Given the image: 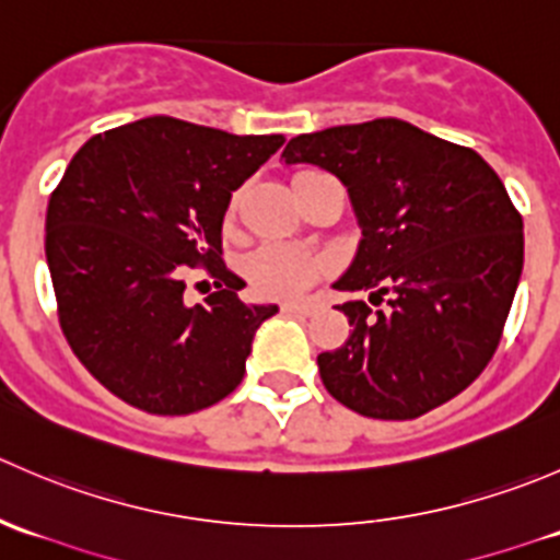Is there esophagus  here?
<instances>
[{
    "label": "esophagus",
    "instance_id": "1",
    "mask_svg": "<svg viewBox=\"0 0 560 560\" xmlns=\"http://www.w3.org/2000/svg\"><path fill=\"white\" fill-rule=\"evenodd\" d=\"M316 308H319V303H316V301H287V303H281V312H284V314L312 316Z\"/></svg>",
    "mask_w": 560,
    "mask_h": 560
}]
</instances>
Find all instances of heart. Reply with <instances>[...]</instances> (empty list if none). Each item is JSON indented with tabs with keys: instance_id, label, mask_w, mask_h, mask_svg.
Instances as JSON below:
<instances>
[{
	"instance_id": "1",
	"label": "heart",
	"mask_w": 560,
	"mask_h": 560,
	"mask_svg": "<svg viewBox=\"0 0 560 560\" xmlns=\"http://www.w3.org/2000/svg\"><path fill=\"white\" fill-rule=\"evenodd\" d=\"M235 208V200H233ZM322 259L312 248L268 241L246 254L244 273L248 284L268 298H290L312 287L322 276Z\"/></svg>"
}]
</instances>
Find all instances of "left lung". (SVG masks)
I'll use <instances>...</instances> for the list:
<instances>
[{
    "label": "left lung",
    "instance_id": "obj_1",
    "mask_svg": "<svg viewBox=\"0 0 560 560\" xmlns=\"http://www.w3.org/2000/svg\"><path fill=\"white\" fill-rule=\"evenodd\" d=\"M287 165L336 175L363 228L336 290L352 332L316 358L322 385L374 420H415L463 393L499 349L523 273V217L474 149L400 118L298 135Z\"/></svg>",
    "mask_w": 560,
    "mask_h": 560
}]
</instances>
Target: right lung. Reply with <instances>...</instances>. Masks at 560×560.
I'll return each mask as SVG.
<instances>
[{"instance_id":"1","label":"right lung","mask_w":560,"mask_h":560,"mask_svg":"<svg viewBox=\"0 0 560 560\" xmlns=\"http://www.w3.org/2000/svg\"><path fill=\"white\" fill-rule=\"evenodd\" d=\"M284 135H230L151 116L94 135L45 213V259L59 325L89 374L124 404L175 417L228 398L257 327L222 262L230 197ZM206 267L220 290L186 307L183 276Z\"/></svg>"}]
</instances>
